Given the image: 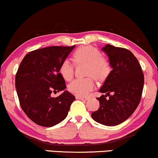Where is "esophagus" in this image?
Listing matches in <instances>:
<instances>
[{
    "mask_svg": "<svg viewBox=\"0 0 158 158\" xmlns=\"http://www.w3.org/2000/svg\"><path fill=\"white\" fill-rule=\"evenodd\" d=\"M76 98L79 100H84V101H87V100H89L88 97H81V96H77Z\"/></svg>",
    "mask_w": 158,
    "mask_h": 158,
    "instance_id": "1",
    "label": "esophagus"
}]
</instances>
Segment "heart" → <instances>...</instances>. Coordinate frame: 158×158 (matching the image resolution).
Returning a JSON list of instances; mask_svg holds the SVG:
<instances>
[{
  "label": "heart",
  "instance_id": "obj_1",
  "mask_svg": "<svg viewBox=\"0 0 158 158\" xmlns=\"http://www.w3.org/2000/svg\"><path fill=\"white\" fill-rule=\"evenodd\" d=\"M73 58L76 63L88 64L86 75H92L96 79H104L109 72V65L105 59L102 58L99 51L92 46H87L77 49L73 54ZM60 73L66 81H70L73 77L74 67L71 61L68 59L63 61L60 67ZM95 86L92 77L75 79L69 84L70 92L77 96H86Z\"/></svg>",
  "mask_w": 158,
  "mask_h": 158
}]
</instances>
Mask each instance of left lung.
<instances>
[{
    "label": "left lung",
    "mask_w": 158,
    "mask_h": 158,
    "mask_svg": "<svg viewBox=\"0 0 158 158\" xmlns=\"http://www.w3.org/2000/svg\"><path fill=\"white\" fill-rule=\"evenodd\" d=\"M101 50L106 54L112 70L99 89L101 93H106L97 98L99 109L91 116L98 123L113 127L127 120L137 109L144 76L138 59L129 50L109 44Z\"/></svg>",
    "instance_id": "left-lung-1"
}]
</instances>
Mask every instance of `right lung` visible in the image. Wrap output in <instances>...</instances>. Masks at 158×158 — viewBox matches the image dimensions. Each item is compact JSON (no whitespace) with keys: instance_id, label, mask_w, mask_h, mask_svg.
I'll use <instances>...</instances> for the list:
<instances>
[{"instance_id":"1","label":"right lung","mask_w":158,"mask_h":158,"mask_svg":"<svg viewBox=\"0 0 158 158\" xmlns=\"http://www.w3.org/2000/svg\"><path fill=\"white\" fill-rule=\"evenodd\" d=\"M72 46H49L30 52L20 63L15 76V88L20 106L29 119L38 125L52 127L67 116L75 97L65 90L60 75L63 61L75 49ZM64 90L58 97L52 92Z\"/></svg>"}]
</instances>
